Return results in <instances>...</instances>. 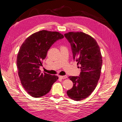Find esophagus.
<instances>
[{"instance_id":"esophagus-1","label":"esophagus","mask_w":122,"mask_h":122,"mask_svg":"<svg viewBox=\"0 0 122 122\" xmlns=\"http://www.w3.org/2000/svg\"><path fill=\"white\" fill-rule=\"evenodd\" d=\"M59 77L61 79H66V78H67V76H59Z\"/></svg>"}]
</instances>
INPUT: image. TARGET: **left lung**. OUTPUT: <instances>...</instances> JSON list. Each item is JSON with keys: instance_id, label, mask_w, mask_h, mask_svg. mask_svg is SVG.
<instances>
[{"instance_id": "1", "label": "left lung", "mask_w": 122, "mask_h": 122, "mask_svg": "<svg viewBox=\"0 0 122 122\" xmlns=\"http://www.w3.org/2000/svg\"><path fill=\"white\" fill-rule=\"evenodd\" d=\"M64 36L70 43L73 59L81 69L79 76H69L73 83L66 93L72 100L87 97L97 87L100 77L102 56L98 44L91 36L83 32H69Z\"/></svg>"}]
</instances>
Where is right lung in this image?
<instances>
[{
    "label": "right lung",
    "mask_w": 122,
    "mask_h": 122,
    "mask_svg": "<svg viewBox=\"0 0 122 122\" xmlns=\"http://www.w3.org/2000/svg\"><path fill=\"white\" fill-rule=\"evenodd\" d=\"M63 38L59 32L43 30L30 35L20 46L17 58L18 76L22 86L31 97L45 95L58 79L56 76L41 73L39 67L53 43Z\"/></svg>",
    "instance_id": "obj_1"
}]
</instances>
